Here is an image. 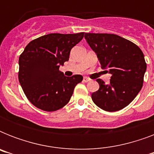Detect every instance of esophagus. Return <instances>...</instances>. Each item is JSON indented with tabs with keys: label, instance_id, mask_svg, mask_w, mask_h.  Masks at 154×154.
<instances>
[{
	"label": "esophagus",
	"instance_id": "1",
	"mask_svg": "<svg viewBox=\"0 0 154 154\" xmlns=\"http://www.w3.org/2000/svg\"><path fill=\"white\" fill-rule=\"evenodd\" d=\"M89 81H90V79L88 78V77H84V78H83V82H89Z\"/></svg>",
	"mask_w": 154,
	"mask_h": 154
}]
</instances>
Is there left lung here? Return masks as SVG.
Masks as SVG:
<instances>
[{
	"instance_id": "1",
	"label": "left lung",
	"mask_w": 154,
	"mask_h": 154,
	"mask_svg": "<svg viewBox=\"0 0 154 154\" xmlns=\"http://www.w3.org/2000/svg\"><path fill=\"white\" fill-rule=\"evenodd\" d=\"M85 38L97 56L101 68L111 74L109 84L97 79L99 89L92 100L101 109L116 112L129 105L142 88L146 63L141 49L115 34L85 33Z\"/></svg>"
}]
</instances>
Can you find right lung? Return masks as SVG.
Wrapping results in <instances>:
<instances>
[{
  "label": "right lung",
  "mask_w": 154,
  "mask_h": 154,
  "mask_svg": "<svg viewBox=\"0 0 154 154\" xmlns=\"http://www.w3.org/2000/svg\"><path fill=\"white\" fill-rule=\"evenodd\" d=\"M84 37L50 33L32 40L19 57L18 79L28 100L40 109L53 112L69 101L82 75L65 77L59 70L69 60L70 51Z\"/></svg>",
  "instance_id": "right-lung-1"
}]
</instances>
